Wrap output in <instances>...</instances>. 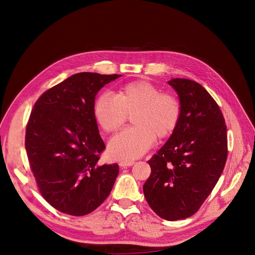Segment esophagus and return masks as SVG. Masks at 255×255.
Wrapping results in <instances>:
<instances>
[{"instance_id":"obj_1","label":"esophagus","mask_w":255,"mask_h":255,"mask_svg":"<svg viewBox=\"0 0 255 255\" xmlns=\"http://www.w3.org/2000/svg\"><path fill=\"white\" fill-rule=\"evenodd\" d=\"M135 164L134 160H122L119 163L120 167L122 168H126V167H129V166H133Z\"/></svg>"}]
</instances>
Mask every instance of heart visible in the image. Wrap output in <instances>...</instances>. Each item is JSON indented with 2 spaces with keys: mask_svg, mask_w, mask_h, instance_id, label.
Masks as SVG:
<instances>
[{
  "mask_svg": "<svg viewBox=\"0 0 255 255\" xmlns=\"http://www.w3.org/2000/svg\"><path fill=\"white\" fill-rule=\"evenodd\" d=\"M133 114L135 126L127 128L110 142V155L115 159H135L148 151L158 138L170 135L181 116V104L173 95L148 81H137L123 86L118 96L112 92L100 95L94 106L95 118L105 132L119 129Z\"/></svg>",
  "mask_w": 255,
  "mask_h": 255,
  "instance_id": "obj_1",
  "label": "heart"
}]
</instances>
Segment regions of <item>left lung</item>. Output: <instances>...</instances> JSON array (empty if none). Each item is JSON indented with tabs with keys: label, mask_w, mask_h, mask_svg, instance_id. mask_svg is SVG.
<instances>
[{
	"label": "left lung",
	"mask_w": 255,
	"mask_h": 255,
	"mask_svg": "<svg viewBox=\"0 0 255 255\" xmlns=\"http://www.w3.org/2000/svg\"><path fill=\"white\" fill-rule=\"evenodd\" d=\"M179 95L181 116L168 141L148 161L146 202L160 218L180 220L198 212L228 157L227 126L212 96L195 81L168 82Z\"/></svg>",
	"instance_id": "8db88e82"
}]
</instances>
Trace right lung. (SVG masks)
Segmentation results:
<instances>
[{"label": "right lung", "instance_id": "1", "mask_svg": "<svg viewBox=\"0 0 255 255\" xmlns=\"http://www.w3.org/2000/svg\"><path fill=\"white\" fill-rule=\"evenodd\" d=\"M120 74L82 72L37 100L26 126L25 149L41 196L57 211L84 216L109 197L118 164L100 165L105 149L94 114L98 91Z\"/></svg>", "mask_w": 255, "mask_h": 255}]
</instances>
